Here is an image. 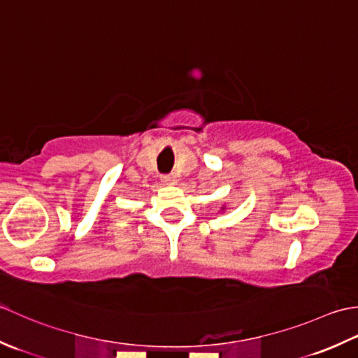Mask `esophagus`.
<instances>
[{
	"instance_id": "1",
	"label": "esophagus",
	"mask_w": 358,
	"mask_h": 358,
	"mask_svg": "<svg viewBox=\"0 0 358 358\" xmlns=\"http://www.w3.org/2000/svg\"><path fill=\"white\" fill-rule=\"evenodd\" d=\"M160 180H162L164 184H169V185H173V184H176V182H178V179H176V176H174V174H162V176H160Z\"/></svg>"
}]
</instances>
